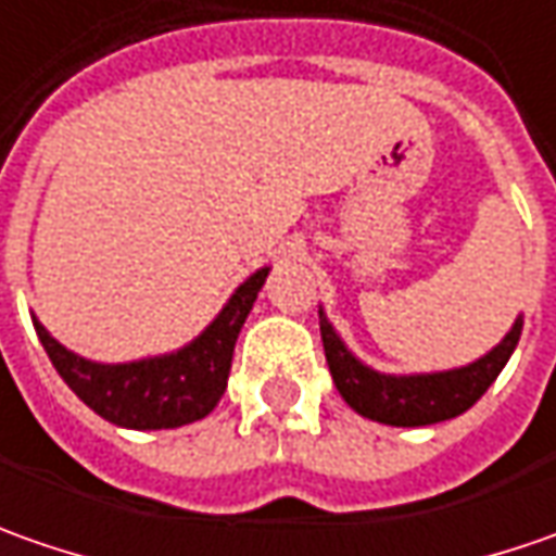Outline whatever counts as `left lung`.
<instances>
[{"label":"left lung","mask_w":556,"mask_h":556,"mask_svg":"<svg viewBox=\"0 0 556 556\" xmlns=\"http://www.w3.org/2000/svg\"><path fill=\"white\" fill-rule=\"evenodd\" d=\"M318 325H321V343H325V358L333 383L353 412L390 427H427L439 420H452L464 415L470 405H477V399L495 383L510 353L517 350L523 333V315L504 333L502 343L482 358L464 368L433 374L374 371L346 350V343L333 331V325L321 309H318Z\"/></svg>","instance_id":"left-lung-1"}]
</instances>
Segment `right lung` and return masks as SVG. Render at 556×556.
<instances>
[{
  "label": "right lung",
  "mask_w": 556,
  "mask_h": 556,
  "mask_svg": "<svg viewBox=\"0 0 556 556\" xmlns=\"http://www.w3.org/2000/svg\"><path fill=\"white\" fill-rule=\"evenodd\" d=\"M266 275L268 268L253 271L188 346L139 362H92L61 346L36 318L33 328L54 371L96 415L126 430H173L206 417L223 399L238 333L266 285Z\"/></svg>",
  "instance_id": "right-lung-1"
}]
</instances>
